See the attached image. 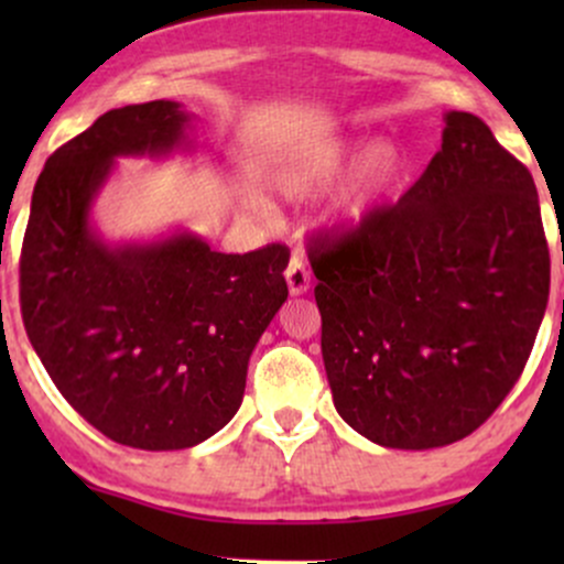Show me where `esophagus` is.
<instances>
[{
  "label": "esophagus",
  "mask_w": 564,
  "mask_h": 564,
  "mask_svg": "<svg viewBox=\"0 0 564 564\" xmlns=\"http://www.w3.org/2000/svg\"><path fill=\"white\" fill-rule=\"evenodd\" d=\"M286 283H289V291L294 296H300L310 289V270H307V264H304L302 257H291V262L286 268Z\"/></svg>",
  "instance_id": "1"
}]
</instances>
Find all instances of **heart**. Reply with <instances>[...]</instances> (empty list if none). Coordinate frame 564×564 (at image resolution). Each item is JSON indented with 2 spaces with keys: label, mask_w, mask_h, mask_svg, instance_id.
<instances>
[{
  "label": "heart",
  "mask_w": 564,
  "mask_h": 564,
  "mask_svg": "<svg viewBox=\"0 0 564 564\" xmlns=\"http://www.w3.org/2000/svg\"><path fill=\"white\" fill-rule=\"evenodd\" d=\"M360 142L336 140L328 145L304 151L300 156L283 161L275 172V183L291 196H307L328 185L336 174L347 170V164L358 156ZM403 174V153L392 142H373L360 153L349 170L345 185L336 193L332 204V219L341 228H355L371 215L373 209L394 191Z\"/></svg>",
  "instance_id": "b5f03b06"
}]
</instances>
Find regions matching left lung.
Segmentation results:
<instances>
[{"label":"left lung","mask_w":564,"mask_h":564,"mask_svg":"<svg viewBox=\"0 0 564 564\" xmlns=\"http://www.w3.org/2000/svg\"><path fill=\"white\" fill-rule=\"evenodd\" d=\"M443 121V145L398 204L310 243L334 405L384 448L471 435L520 379L549 302L528 166L477 116Z\"/></svg>","instance_id":"1"}]
</instances>
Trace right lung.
Returning <instances> with one entry per match:
<instances>
[{
  "instance_id": "1",
  "label": "right lung",
  "mask_w": 564,
  "mask_h": 564,
  "mask_svg": "<svg viewBox=\"0 0 564 564\" xmlns=\"http://www.w3.org/2000/svg\"><path fill=\"white\" fill-rule=\"evenodd\" d=\"M174 100L113 108L47 159L21 251L23 326L70 408L113 443L183 451L236 416L257 341L286 302L289 249L223 254L177 230L106 243L93 204L116 159L193 151Z\"/></svg>"
}]
</instances>
